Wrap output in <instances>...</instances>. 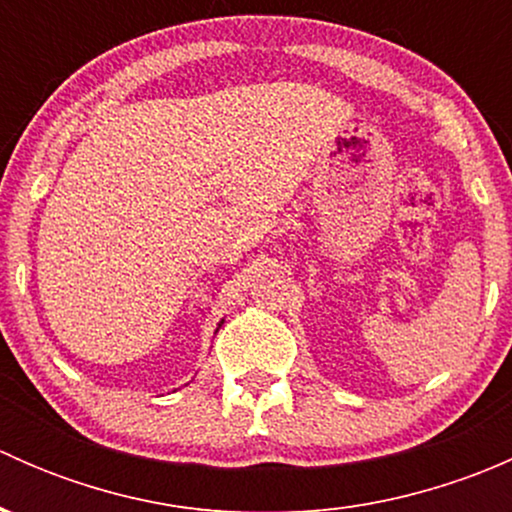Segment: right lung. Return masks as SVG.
Wrapping results in <instances>:
<instances>
[{
    "label": "right lung",
    "instance_id": "obj_1",
    "mask_svg": "<svg viewBox=\"0 0 512 512\" xmlns=\"http://www.w3.org/2000/svg\"><path fill=\"white\" fill-rule=\"evenodd\" d=\"M223 324H225V319H220V324H218V329H220V327H223ZM218 329H215V332H218Z\"/></svg>",
    "mask_w": 512,
    "mask_h": 512
}]
</instances>
